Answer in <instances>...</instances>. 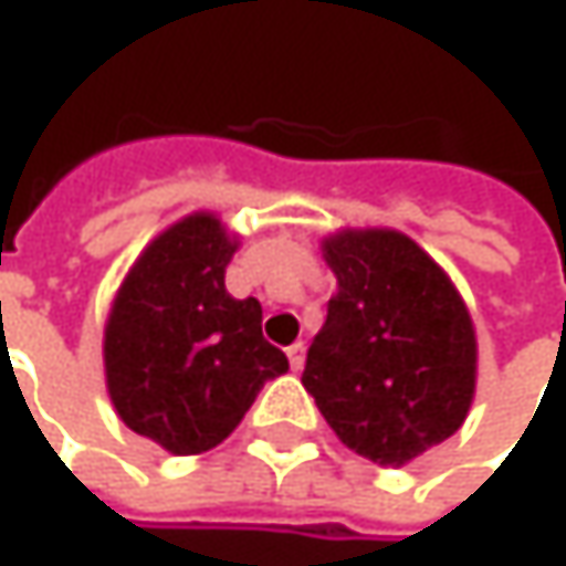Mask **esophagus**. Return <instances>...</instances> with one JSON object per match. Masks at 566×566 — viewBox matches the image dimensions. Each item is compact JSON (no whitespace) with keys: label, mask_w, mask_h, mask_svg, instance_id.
I'll return each instance as SVG.
<instances>
[{"label":"esophagus","mask_w":566,"mask_h":566,"mask_svg":"<svg viewBox=\"0 0 566 566\" xmlns=\"http://www.w3.org/2000/svg\"><path fill=\"white\" fill-rule=\"evenodd\" d=\"M286 356H290V366L300 373V369H303V363H306V343H303V339H300V343H293V346L286 349Z\"/></svg>","instance_id":"1"}]
</instances>
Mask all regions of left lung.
Here are the masks:
<instances>
[{
	"label": "left lung",
	"instance_id": "8db88e82",
	"mask_svg": "<svg viewBox=\"0 0 566 566\" xmlns=\"http://www.w3.org/2000/svg\"><path fill=\"white\" fill-rule=\"evenodd\" d=\"M326 303L303 386L356 454L389 468L451 438L474 396V329L441 266L396 230L326 240Z\"/></svg>",
	"mask_w": 566,
	"mask_h": 566
}]
</instances>
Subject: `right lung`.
<instances>
[{"instance_id":"1","label":"right lung","mask_w":566,"mask_h":566,"mask_svg":"<svg viewBox=\"0 0 566 566\" xmlns=\"http://www.w3.org/2000/svg\"><path fill=\"white\" fill-rule=\"evenodd\" d=\"M233 247L210 213L174 223L144 250L108 316L112 402L132 431L170 454L220 444L260 389L290 369L263 339L260 303L223 286Z\"/></svg>"}]
</instances>
